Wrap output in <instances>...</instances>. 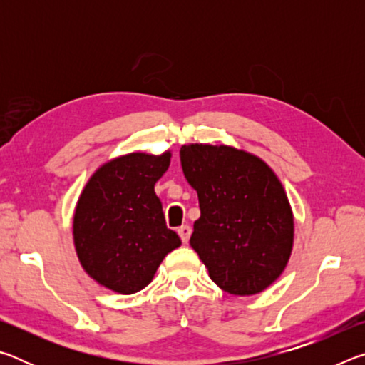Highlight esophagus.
Returning <instances> with one entry per match:
<instances>
[{"label": "esophagus", "mask_w": 365, "mask_h": 365, "mask_svg": "<svg viewBox=\"0 0 365 365\" xmlns=\"http://www.w3.org/2000/svg\"><path fill=\"white\" fill-rule=\"evenodd\" d=\"M178 235H180V238H182V242L183 243H187L188 240H190V235H191V228L188 227V225H182L180 228H178Z\"/></svg>", "instance_id": "1"}]
</instances>
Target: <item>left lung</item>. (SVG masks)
<instances>
[{
    "label": "left lung",
    "mask_w": 365,
    "mask_h": 365,
    "mask_svg": "<svg viewBox=\"0 0 365 365\" xmlns=\"http://www.w3.org/2000/svg\"><path fill=\"white\" fill-rule=\"evenodd\" d=\"M180 163L201 209L190 245L211 280L235 296L264 292L293 251V211L279 177L261 158L227 145H183Z\"/></svg>",
    "instance_id": "8db88e82"
}]
</instances>
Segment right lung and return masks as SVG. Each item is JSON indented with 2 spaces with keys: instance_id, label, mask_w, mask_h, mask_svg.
Returning a JSON list of instances; mask_svg holds the SVG:
<instances>
[{
  "instance_id": "add662e5",
  "label": "right lung",
  "mask_w": 365,
  "mask_h": 365,
  "mask_svg": "<svg viewBox=\"0 0 365 365\" xmlns=\"http://www.w3.org/2000/svg\"><path fill=\"white\" fill-rule=\"evenodd\" d=\"M170 151L128 153L100 165L78 196L72 235L83 270L101 287L133 294L150 285L168 252L182 245L165 225L154 185Z\"/></svg>"
}]
</instances>
